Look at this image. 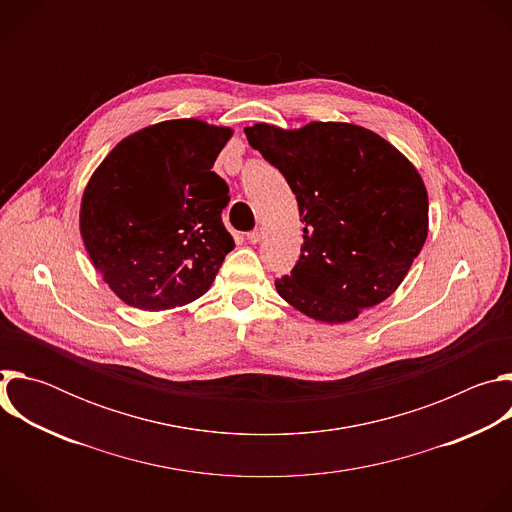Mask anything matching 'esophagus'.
<instances>
[{
    "instance_id": "obj_1",
    "label": "esophagus",
    "mask_w": 512,
    "mask_h": 512,
    "mask_svg": "<svg viewBox=\"0 0 512 512\" xmlns=\"http://www.w3.org/2000/svg\"><path fill=\"white\" fill-rule=\"evenodd\" d=\"M263 235H265V231L259 227V229H255V231L247 233V241H249V243H253V245H257V243H261V241H263Z\"/></svg>"
}]
</instances>
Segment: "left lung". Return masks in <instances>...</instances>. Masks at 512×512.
Instances as JSON below:
<instances>
[{"label":"left lung","instance_id":"1","mask_svg":"<svg viewBox=\"0 0 512 512\" xmlns=\"http://www.w3.org/2000/svg\"><path fill=\"white\" fill-rule=\"evenodd\" d=\"M253 150L296 194L302 255L275 281L302 314L342 324L387 300L427 239V190L415 166L371 129L312 121L245 127Z\"/></svg>","mask_w":512,"mask_h":512}]
</instances>
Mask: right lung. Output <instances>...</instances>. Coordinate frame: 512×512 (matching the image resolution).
<instances>
[{"mask_svg": "<svg viewBox=\"0 0 512 512\" xmlns=\"http://www.w3.org/2000/svg\"><path fill=\"white\" fill-rule=\"evenodd\" d=\"M231 127L172 119L121 139L93 172L81 237L127 306L160 312L204 296L235 241L221 212L227 182L210 172Z\"/></svg>", "mask_w": 512, "mask_h": 512, "instance_id": "1", "label": "right lung"}]
</instances>
